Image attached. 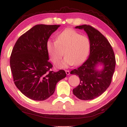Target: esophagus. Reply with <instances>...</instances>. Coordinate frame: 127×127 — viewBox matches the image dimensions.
<instances>
[{"label": "esophagus", "instance_id": "1", "mask_svg": "<svg viewBox=\"0 0 127 127\" xmlns=\"http://www.w3.org/2000/svg\"><path fill=\"white\" fill-rule=\"evenodd\" d=\"M65 72H66V75H70V71H69L68 70H66V71H65Z\"/></svg>", "mask_w": 127, "mask_h": 127}]
</instances>
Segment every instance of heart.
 <instances>
[{
	"instance_id": "b5f03b06",
	"label": "heart",
	"mask_w": 127,
	"mask_h": 127,
	"mask_svg": "<svg viewBox=\"0 0 127 127\" xmlns=\"http://www.w3.org/2000/svg\"><path fill=\"white\" fill-rule=\"evenodd\" d=\"M46 47L50 60L57 64L64 54L65 57L57 64L59 68L78 65L87 59L90 50L89 38L72 29H66L57 37L56 41L49 40Z\"/></svg>"
}]
</instances>
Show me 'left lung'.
<instances>
[{"instance_id":"left-lung-1","label":"left lung","mask_w":127,"mask_h":127,"mask_svg":"<svg viewBox=\"0 0 127 127\" xmlns=\"http://www.w3.org/2000/svg\"><path fill=\"white\" fill-rule=\"evenodd\" d=\"M76 29H83L90 41V53L88 58L71 74L78 76L80 84L73 90V95L81 100L95 98L108 88L116 66L114 51L108 40L99 31L90 25L77 26ZM102 64L103 68L96 67Z\"/></svg>"}]
</instances>
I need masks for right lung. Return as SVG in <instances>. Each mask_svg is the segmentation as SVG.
<instances>
[{"label":"right lung","instance_id":"obj_1","mask_svg":"<svg viewBox=\"0 0 127 127\" xmlns=\"http://www.w3.org/2000/svg\"><path fill=\"white\" fill-rule=\"evenodd\" d=\"M59 25L39 24L19 38L11 52L10 64L14 83L26 97L44 101L53 95L59 81L66 77L63 70L50 71L46 44Z\"/></svg>","mask_w":127,"mask_h":127}]
</instances>
